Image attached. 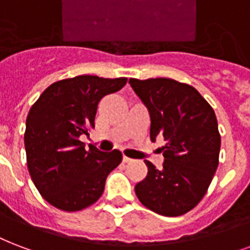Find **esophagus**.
I'll list each match as a JSON object with an SVG mask.
<instances>
[{
  "label": "esophagus",
  "instance_id": "obj_1",
  "mask_svg": "<svg viewBox=\"0 0 250 250\" xmlns=\"http://www.w3.org/2000/svg\"><path fill=\"white\" fill-rule=\"evenodd\" d=\"M123 161L125 163H127V162H130V161H132V158H129V157H126V155H124L123 157Z\"/></svg>",
  "mask_w": 250,
  "mask_h": 250
}]
</instances>
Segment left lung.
Wrapping results in <instances>:
<instances>
[{
    "label": "left lung",
    "instance_id": "1",
    "mask_svg": "<svg viewBox=\"0 0 250 250\" xmlns=\"http://www.w3.org/2000/svg\"><path fill=\"white\" fill-rule=\"evenodd\" d=\"M150 114V138L163 136L161 170L145 161L147 175L136 185L146 208L181 216L196 207L219 166L220 133L212 106L194 87L172 79H129Z\"/></svg>",
    "mask_w": 250,
    "mask_h": 250
}]
</instances>
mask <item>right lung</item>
Masks as SVG:
<instances>
[{"label": "right lung", "mask_w": 250, "mask_h": 250, "mask_svg": "<svg viewBox=\"0 0 250 250\" xmlns=\"http://www.w3.org/2000/svg\"><path fill=\"white\" fill-rule=\"evenodd\" d=\"M126 78L80 75L44 89L26 118L27 168L44 200L58 209L80 211L96 203L105 181L123 161L118 150H85L79 140L95 127L100 100L120 91Z\"/></svg>", "instance_id": "1"}]
</instances>
